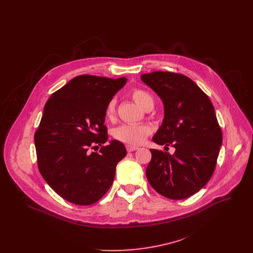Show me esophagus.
<instances>
[{
	"label": "esophagus",
	"instance_id": "esophagus-1",
	"mask_svg": "<svg viewBox=\"0 0 253 253\" xmlns=\"http://www.w3.org/2000/svg\"><path fill=\"white\" fill-rule=\"evenodd\" d=\"M126 149H127L128 152H133V151L137 150L138 147H136V146H131V145H126Z\"/></svg>",
	"mask_w": 253,
	"mask_h": 253
}]
</instances>
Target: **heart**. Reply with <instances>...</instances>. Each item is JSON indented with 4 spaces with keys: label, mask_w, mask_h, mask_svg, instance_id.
<instances>
[{
    "label": "heart",
    "mask_w": 253,
    "mask_h": 253,
    "mask_svg": "<svg viewBox=\"0 0 253 253\" xmlns=\"http://www.w3.org/2000/svg\"><path fill=\"white\" fill-rule=\"evenodd\" d=\"M131 96L133 100L144 110L148 106H153V98L152 96L145 90L140 88H134L131 91ZM116 114V101L115 99H111L108 101L105 107V117L108 120H113ZM151 129L147 125H131L124 124L116 127L112 135L113 137L122 143L127 144L131 146H138L146 140V138L150 135Z\"/></svg>",
    "instance_id": "b5f03b06"
}]
</instances>
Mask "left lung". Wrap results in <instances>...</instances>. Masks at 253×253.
I'll list each match as a JSON object with an SVG mask.
<instances>
[{"instance_id":"obj_1","label":"left lung","mask_w":253,"mask_h":253,"mask_svg":"<svg viewBox=\"0 0 253 253\" xmlns=\"http://www.w3.org/2000/svg\"><path fill=\"white\" fill-rule=\"evenodd\" d=\"M142 81L164 104L163 124L153 137L175 153L150 149L146 168L150 185L170 199H185L198 192L211 178L222 143V131L208 96L187 76L156 71Z\"/></svg>"}]
</instances>
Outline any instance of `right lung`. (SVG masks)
Returning a JSON list of instances; mask_svg holds the SVG:
<instances>
[{
  "label": "right lung",
  "instance_id": "add662e5",
  "mask_svg": "<svg viewBox=\"0 0 253 253\" xmlns=\"http://www.w3.org/2000/svg\"><path fill=\"white\" fill-rule=\"evenodd\" d=\"M125 83V77L80 75L45 104L34 135L38 168L51 188L71 203L91 205L101 199L113 183L117 163L126 156L117 140L103 145L108 139L106 104ZM97 143L100 150L91 153Z\"/></svg>",
  "mask_w": 253,
  "mask_h": 253
}]
</instances>
